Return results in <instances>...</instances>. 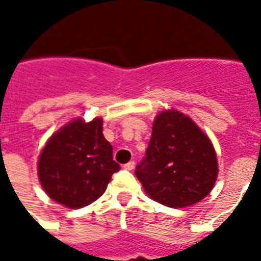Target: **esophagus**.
<instances>
[{
	"label": "esophagus",
	"instance_id": "1",
	"mask_svg": "<svg viewBox=\"0 0 261 261\" xmlns=\"http://www.w3.org/2000/svg\"><path fill=\"white\" fill-rule=\"evenodd\" d=\"M134 167H135V163L134 161H130V163H127V164H124V169H126V171H133V169H134Z\"/></svg>",
	"mask_w": 261,
	"mask_h": 261
}]
</instances>
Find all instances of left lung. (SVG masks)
I'll return each mask as SVG.
<instances>
[{
	"label": "left lung",
	"instance_id": "left-lung-1",
	"mask_svg": "<svg viewBox=\"0 0 261 261\" xmlns=\"http://www.w3.org/2000/svg\"><path fill=\"white\" fill-rule=\"evenodd\" d=\"M145 154L135 176L153 200L172 208L200 202L218 176L211 141L178 111H164L155 116Z\"/></svg>",
	"mask_w": 261,
	"mask_h": 261
}]
</instances>
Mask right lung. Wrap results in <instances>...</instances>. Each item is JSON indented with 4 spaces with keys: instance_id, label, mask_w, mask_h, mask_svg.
<instances>
[{
    "instance_id": "obj_1",
    "label": "right lung",
    "mask_w": 261,
    "mask_h": 261,
    "mask_svg": "<svg viewBox=\"0 0 261 261\" xmlns=\"http://www.w3.org/2000/svg\"><path fill=\"white\" fill-rule=\"evenodd\" d=\"M119 169L100 118L67 123L48 139L38 163L43 190L69 208L85 207L100 198Z\"/></svg>"
}]
</instances>
